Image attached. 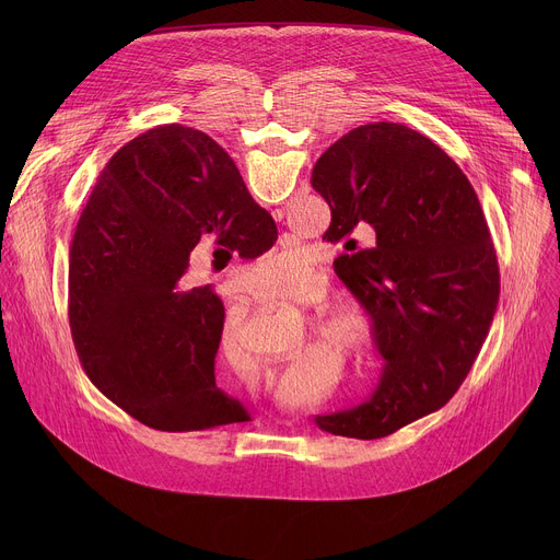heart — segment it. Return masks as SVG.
<instances>
[{
  "label": "heart",
  "mask_w": 560,
  "mask_h": 560,
  "mask_svg": "<svg viewBox=\"0 0 560 560\" xmlns=\"http://www.w3.org/2000/svg\"><path fill=\"white\" fill-rule=\"evenodd\" d=\"M303 270H305V259L301 253H281V255L266 259L257 268V277L281 285V283L299 277ZM316 330L322 332V337L328 343H332L346 352H354V354H363V352L372 350L376 343V328H374L372 316L359 307L343 305V307L328 312L324 318H318L316 322ZM221 352L228 359H242V348H238L236 337L228 328L221 335Z\"/></svg>",
  "instance_id": "1"
}]
</instances>
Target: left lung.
Instances as JSON below:
<instances>
[{"label": "left lung", "mask_w": 560, "mask_h": 560, "mask_svg": "<svg viewBox=\"0 0 560 560\" xmlns=\"http://www.w3.org/2000/svg\"><path fill=\"white\" fill-rule=\"evenodd\" d=\"M312 188L332 212L324 238L365 252L335 272L372 316L385 368L374 394L350 410L316 415L337 436L381 439L441 410L481 352L499 305L501 275L478 197L432 139L392 121L359 126L316 159Z\"/></svg>", "instance_id": "obj_1"}]
</instances>
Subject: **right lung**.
Listing matches in <instances>:
<instances>
[{
  "label": "right lung",
  "instance_id": "add662e5",
  "mask_svg": "<svg viewBox=\"0 0 560 560\" xmlns=\"http://www.w3.org/2000/svg\"><path fill=\"white\" fill-rule=\"evenodd\" d=\"M208 234L255 259L277 242V225L230 154L179 124L121 145L74 228L68 318L77 357L104 396L152 430L250 419L214 381L223 301L210 285L179 290Z\"/></svg>",
  "mask_w": 560,
  "mask_h": 560
}]
</instances>
